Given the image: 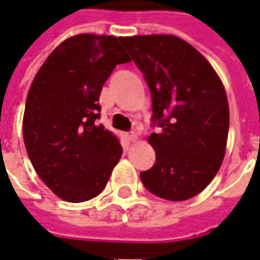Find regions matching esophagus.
<instances>
[{
	"label": "esophagus",
	"instance_id": "1",
	"mask_svg": "<svg viewBox=\"0 0 260 260\" xmlns=\"http://www.w3.org/2000/svg\"><path fill=\"white\" fill-rule=\"evenodd\" d=\"M125 136H126V139H128V141H129V142L136 141V138H138L134 131H131V132H128V134H126V135H125Z\"/></svg>",
	"mask_w": 260,
	"mask_h": 260
}]
</instances>
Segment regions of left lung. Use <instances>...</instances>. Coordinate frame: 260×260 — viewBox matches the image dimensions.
<instances>
[{
    "mask_svg": "<svg viewBox=\"0 0 260 260\" xmlns=\"http://www.w3.org/2000/svg\"><path fill=\"white\" fill-rule=\"evenodd\" d=\"M152 94L149 136L156 163L142 171L147 191L180 202L201 193L223 163L230 111L216 71L189 43L173 35L121 37Z\"/></svg>",
    "mask_w": 260,
    "mask_h": 260,
    "instance_id": "1",
    "label": "left lung"
}]
</instances>
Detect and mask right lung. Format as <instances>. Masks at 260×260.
Listing matches in <instances>:
<instances>
[{
	"label": "right lung",
	"instance_id": "obj_1",
	"mask_svg": "<svg viewBox=\"0 0 260 260\" xmlns=\"http://www.w3.org/2000/svg\"><path fill=\"white\" fill-rule=\"evenodd\" d=\"M119 39L69 37L48 55L29 89L26 152L43 182L67 202L99 195L122 156L117 136L97 125L103 85L117 65L131 61Z\"/></svg>",
	"mask_w": 260,
	"mask_h": 260
}]
</instances>
